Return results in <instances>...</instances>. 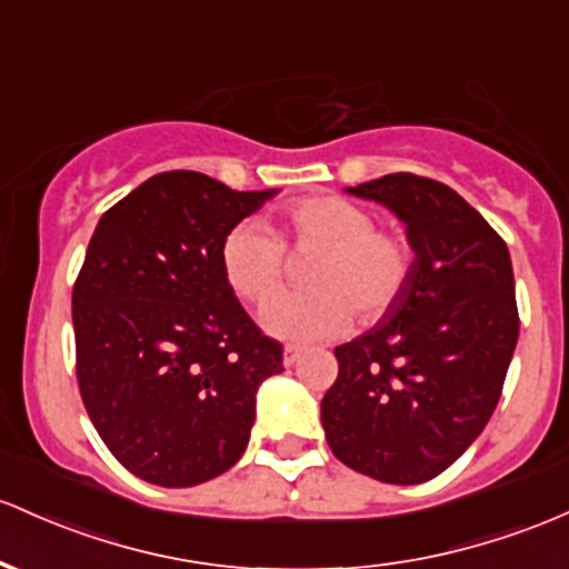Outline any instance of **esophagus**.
I'll return each mask as SVG.
<instances>
[{"label": "esophagus", "instance_id": "34e87169", "mask_svg": "<svg viewBox=\"0 0 569 569\" xmlns=\"http://www.w3.org/2000/svg\"><path fill=\"white\" fill-rule=\"evenodd\" d=\"M299 359H302V348H297V346L283 348V367H295Z\"/></svg>", "mask_w": 569, "mask_h": 569}]
</instances>
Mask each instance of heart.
<instances>
[{
	"instance_id": "1",
	"label": "heart",
	"mask_w": 569,
	"mask_h": 569,
	"mask_svg": "<svg viewBox=\"0 0 569 569\" xmlns=\"http://www.w3.org/2000/svg\"><path fill=\"white\" fill-rule=\"evenodd\" d=\"M280 223L291 251L316 259L305 272L310 291L264 310L261 321L270 335L291 342L329 340L353 313L370 323L402 295L413 253L402 237L376 229V218L361 204L335 193L297 199L280 213ZM221 272L242 302L266 308L283 289V246L261 223H237L221 242Z\"/></svg>"
}]
</instances>
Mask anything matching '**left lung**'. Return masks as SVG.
<instances>
[{
  "mask_svg": "<svg viewBox=\"0 0 569 569\" xmlns=\"http://www.w3.org/2000/svg\"><path fill=\"white\" fill-rule=\"evenodd\" d=\"M346 191L389 208L416 259L376 327L335 348L323 432L361 476L423 483L476 442L502 395L518 342L513 264L451 186L395 172Z\"/></svg>",
  "mask_w": 569,
  "mask_h": 569,
  "instance_id": "left-lung-1",
  "label": "left lung"
}]
</instances>
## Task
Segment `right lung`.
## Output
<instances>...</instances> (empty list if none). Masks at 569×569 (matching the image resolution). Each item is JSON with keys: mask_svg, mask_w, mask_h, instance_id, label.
<instances>
[{"mask_svg": "<svg viewBox=\"0 0 569 569\" xmlns=\"http://www.w3.org/2000/svg\"><path fill=\"white\" fill-rule=\"evenodd\" d=\"M274 189L202 172L148 178L99 218L72 291L78 386L110 453L137 478L186 489L251 440L256 391L283 370L221 272V242Z\"/></svg>", "mask_w": 569, "mask_h": 569, "instance_id": "obj_1", "label": "right lung"}]
</instances>
